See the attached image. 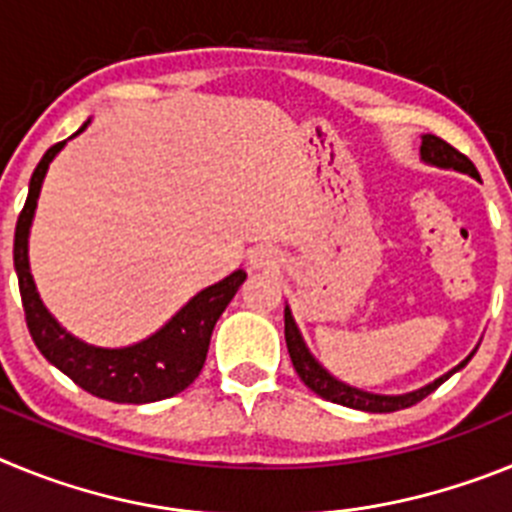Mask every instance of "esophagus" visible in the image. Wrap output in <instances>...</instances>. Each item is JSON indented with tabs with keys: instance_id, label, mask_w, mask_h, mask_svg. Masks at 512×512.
Instances as JSON below:
<instances>
[{
	"instance_id": "obj_1",
	"label": "esophagus",
	"mask_w": 512,
	"mask_h": 512,
	"mask_svg": "<svg viewBox=\"0 0 512 512\" xmlns=\"http://www.w3.org/2000/svg\"><path fill=\"white\" fill-rule=\"evenodd\" d=\"M279 261H277V253L271 251V248H256L251 253V266L253 269H274Z\"/></svg>"
}]
</instances>
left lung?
Listing matches in <instances>:
<instances>
[{
	"label": "left lung",
	"instance_id": "obj_1",
	"mask_svg": "<svg viewBox=\"0 0 512 512\" xmlns=\"http://www.w3.org/2000/svg\"><path fill=\"white\" fill-rule=\"evenodd\" d=\"M420 156H423L428 164L443 166V169L464 171V174L479 179L477 166H474L472 161L464 156V153L456 151L454 146H449L446 140L438 138V135H423ZM284 338H287V351H289V359H292V366H295V372L300 374L302 382H305L307 387L315 392V395H320L323 400L336 402V405H346V408L366 410V413H395V410L413 408V405H418L423 397H428L433 390H438V387H441V384L451 377V374L459 372L461 366H467V361L472 359V356H469L467 361H461L456 369H451L449 374H443L441 379H436V382L428 384V387H423V390L410 392V395L387 397V395H372V392L354 390V387H348V384H343V382H338V379L330 377V374L325 372L318 361L312 359L310 351L305 348L300 330H297L295 320H292V312L289 310H284Z\"/></svg>",
	"mask_w": 512,
	"mask_h": 512
}]
</instances>
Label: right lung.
<instances>
[{"instance_id":"right-lung-1","label":"right lung","mask_w":512,"mask_h":512,"mask_svg":"<svg viewBox=\"0 0 512 512\" xmlns=\"http://www.w3.org/2000/svg\"><path fill=\"white\" fill-rule=\"evenodd\" d=\"M61 148L63 140L48 148L45 156L40 158V164L33 171V179H30L25 207L17 217L15 271L17 282H20L27 330H30L40 354L56 369H61L71 382L79 384L81 390H87L89 395L110 402H128V405L179 395L202 372L212 328L228 307V302L235 297L238 287L246 282V271H233L223 282L202 289L200 295L192 297L164 328L146 341L135 343V346L94 348L76 341L48 315L38 292H35L30 264H27V233H30L33 212L38 205L40 184H43L48 164Z\"/></svg>"}]
</instances>
